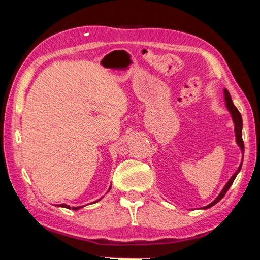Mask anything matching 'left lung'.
I'll return each instance as SVG.
<instances>
[{
	"label": "left lung",
	"mask_w": 260,
	"mask_h": 260,
	"mask_svg": "<svg viewBox=\"0 0 260 260\" xmlns=\"http://www.w3.org/2000/svg\"><path fill=\"white\" fill-rule=\"evenodd\" d=\"M224 95H225L226 107L229 108L230 113H231V115H232V119H234V122H235L236 141H237L238 146L241 147L242 152H244V142H243V138H242V128H243L242 115H241V113H239V111L237 110V107H236V106L234 105V103H232V100H231V95H230V93H229V91L226 90V88H224ZM242 164H243V162H242ZM242 164H241V166H239V167H238L237 172H236V173L234 174V175L231 176V179H230V180H229V182H228V183L225 184V187L223 188V190L220 191V193L218 195V197H217V199L214 201V202H211L210 204L207 205V207H204V209H208V208L212 207V205H215L217 202H219V201L223 199L224 195H225V193H226V191L229 190V188L231 187V184L234 183V181H235V179H236V176H237V174L239 173V170H241V168H242Z\"/></svg>",
	"instance_id": "left-lung-1"
}]
</instances>
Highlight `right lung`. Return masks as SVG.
<instances>
[{
	"instance_id": "1",
	"label": "right lung",
	"mask_w": 260,
	"mask_h": 260,
	"mask_svg": "<svg viewBox=\"0 0 260 260\" xmlns=\"http://www.w3.org/2000/svg\"><path fill=\"white\" fill-rule=\"evenodd\" d=\"M59 207H64V208H69L70 209V207H69V205H67V204H59ZM79 208H81V207H72L73 210H77V209H79Z\"/></svg>"
}]
</instances>
